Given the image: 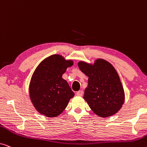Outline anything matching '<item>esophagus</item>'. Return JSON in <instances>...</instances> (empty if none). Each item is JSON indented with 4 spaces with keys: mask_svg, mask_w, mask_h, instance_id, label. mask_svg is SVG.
<instances>
[{
    "mask_svg": "<svg viewBox=\"0 0 147 147\" xmlns=\"http://www.w3.org/2000/svg\"><path fill=\"white\" fill-rule=\"evenodd\" d=\"M83 93H84V92L82 91V90H80V91L77 92V93H76V94H77L78 96H81L83 95Z\"/></svg>",
    "mask_w": 147,
    "mask_h": 147,
    "instance_id": "obj_1",
    "label": "esophagus"
}]
</instances>
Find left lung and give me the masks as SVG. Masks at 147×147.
<instances>
[{
	"label": "left lung",
	"mask_w": 147,
	"mask_h": 147,
	"mask_svg": "<svg viewBox=\"0 0 147 147\" xmlns=\"http://www.w3.org/2000/svg\"><path fill=\"white\" fill-rule=\"evenodd\" d=\"M78 67L88 76L84 98L96 114L108 117L116 114L124 101V92L119 76L111 63L98 59L93 65L80 61Z\"/></svg>",
	"instance_id": "left-lung-1"
}]
</instances>
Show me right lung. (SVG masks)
<instances>
[{"mask_svg": "<svg viewBox=\"0 0 147 147\" xmlns=\"http://www.w3.org/2000/svg\"><path fill=\"white\" fill-rule=\"evenodd\" d=\"M73 61L59 55H52L37 66L31 78L29 94L31 102L40 114L56 117L67 107L74 93L62 78Z\"/></svg>", "mask_w": 147, "mask_h": 147, "instance_id": "obj_1", "label": "right lung"}]
</instances>
